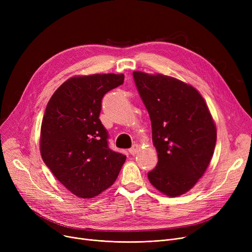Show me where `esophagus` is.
<instances>
[{
    "instance_id": "1",
    "label": "esophagus",
    "mask_w": 252,
    "mask_h": 252,
    "mask_svg": "<svg viewBox=\"0 0 252 252\" xmlns=\"http://www.w3.org/2000/svg\"><path fill=\"white\" fill-rule=\"evenodd\" d=\"M138 150H139V146H138L137 144H134L133 146H131V148L128 149V152H129L131 155H135V154L138 152Z\"/></svg>"
}]
</instances>
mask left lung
<instances>
[{
	"instance_id": "8db88e82",
	"label": "left lung",
	"mask_w": 252,
	"mask_h": 252,
	"mask_svg": "<svg viewBox=\"0 0 252 252\" xmlns=\"http://www.w3.org/2000/svg\"><path fill=\"white\" fill-rule=\"evenodd\" d=\"M152 126L158 162L148 179L177 197L198 182L213 157L217 127L202 96L190 85L163 74L133 72Z\"/></svg>"
}]
</instances>
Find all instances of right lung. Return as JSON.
<instances>
[{
    "instance_id": "obj_1",
    "label": "right lung",
    "mask_w": 252,
    "mask_h": 252,
    "mask_svg": "<svg viewBox=\"0 0 252 252\" xmlns=\"http://www.w3.org/2000/svg\"><path fill=\"white\" fill-rule=\"evenodd\" d=\"M124 74L74 76L46 107L39 148L44 162L72 194L93 198L115 182L126 156L111 150L99 119L102 98L124 84Z\"/></svg>"
}]
</instances>
